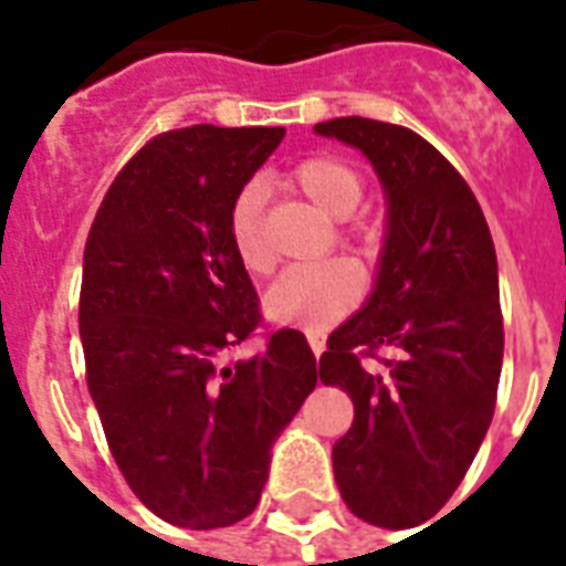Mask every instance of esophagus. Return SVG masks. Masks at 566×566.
I'll list each match as a JSON object with an SVG mask.
<instances>
[{"label":"esophagus","instance_id":"1","mask_svg":"<svg viewBox=\"0 0 566 566\" xmlns=\"http://www.w3.org/2000/svg\"><path fill=\"white\" fill-rule=\"evenodd\" d=\"M308 346H311V353L317 355V358L326 353V340H323L319 335H314V332H308Z\"/></svg>","mask_w":566,"mask_h":566}]
</instances>
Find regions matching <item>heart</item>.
Here are the masks:
<instances>
[{"label":"heart","mask_w":566,"mask_h":566,"mask_svg":"<svg viewBox=\"0 0 566 566\" xmlns=\"http://www.w3.org/2000/svg\"><path fill=\"white\" fill-rule=\"evenodd\" d=\"M284 185L300 190L323 213L346 220L361 205L364 179L353 164L337 155H311L293 164ZM229 243L249 275H264L273 266V249L264 231V196L258 185H243L229 205ZM361 270L349 261L293 266L266 291V314L282 326L323 332L335 326L361 302Z\"/></svg>","instance_id":"obj_1"}]
</instances>
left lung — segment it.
<instances>
[{
    "label": "left lung",
    "mask_w": 566,
    "mask_h": 566,
    "mask_svg": "<svg viewBox=\"0 0 566 566\" xmlns=\"http://www.w3.org/2000/svg\"><path fill=\"white\" fill-rule=\"evenodd\" d=\"M314 132L361 149L387 196L376 287L319 358V381L355 405L332 449L335 479L355 517L411 528L447 505L493 420L505 344L496 249L470 185L417 132L367 117ZM385 345L396 359L377 358Z\"/></svg>",
    "instance_id": "8db88e82"
}]
</instances>
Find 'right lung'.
<instances>
[{
	"label": "right lung",
	"instance_id": "1",
	"mask_svg": "<svg viewBox=\"0 0 566 566\" xmlns=\"http://www.w3.org/2000/svg\"><path fill=\"white\" fill-rule=\"evenodd\" d=\"M284 128L188 126L119 170L84 243V367L111 455L172 526L222 528L255 511L270 447L317 385L296 328L231 353L261 326L229 243V205Z\"/></svg>",
	"mask_w": 566,
	"mask_h": 566
}]
</instances>
